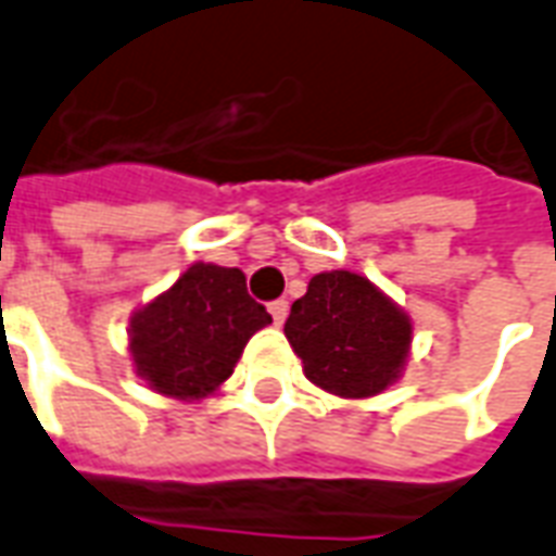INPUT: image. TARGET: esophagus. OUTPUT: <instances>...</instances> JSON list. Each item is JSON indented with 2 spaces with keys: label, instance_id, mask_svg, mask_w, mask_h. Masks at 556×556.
I'll list each match as a JSON object with an SVG mask.
<instances>
[{
  "label": "esophagus",
  "instance_id": "1",
  "mask_svg": "<svg viewBox=\"0 0 556 556\" xmlns=\"http://www.w3.org/2000/svg\"><path fill=\"white\" fill-rule=\"evenodd\" d=\"M267 312H270L274 324H277V327H282V324H286V318H289V303H286V300H274V303L267 306Z\"/></svg>",
  "mask_w": 556,
  "mask_h": 556
}]
</instances>
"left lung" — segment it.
Masks as SVG:
<instances>
[{
  "mask_svg": "<svg viewBox=\"0 0 556 556\" xmlns=\"http://www.w3.org/2000/svg\"><path fill=\"white\" fill-rule=\"evenodd\" d=\"M286 339L318 389L339 397H374L404 374L413 320L371 279L324 270L291 303Z\"/></svg>",
  "mask_w": 556,
  "mask_h": 556,
  "instance_id": "8db88e82",
  "label": "left lung"
}]
</instances>
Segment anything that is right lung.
<instances>
[{
  "label": "right lung",
  "mask_w": 556,
  "mask_h": 556,
  "mask_svg": "<svg viewBox=\"0 0 556 556\" xmlns=\"http://www.w3.org/2000/svg\"><path fill=\"white\" fill-rule=\"evenodd\" d=\"M270 324L238 267L194 262L129 318L135 374L174 401H203L224 386L253 332Z\"/></svg>",
  "instance_id": "right-lung-1"
}]
</instances>
